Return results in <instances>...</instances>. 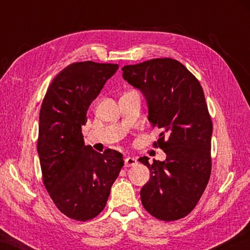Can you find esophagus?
I'll return each instance as SVG.
<instances>
[{"instance_id": "esophagus-1", "label": "esophagus", "mask_w": 250, "mask_h": 250, "mask_svg": "<svg viewBox=\"0 0 250 250\" xmlns=\"http://www.w3.org/2000/svg\"><path fill=\"white\" fill-rule=\"evenodd\" d=\"M137 164H138V161L135 158H130V156H128V158L125 159V167H134V166H137Z\"/></svg>"}]
</instances>
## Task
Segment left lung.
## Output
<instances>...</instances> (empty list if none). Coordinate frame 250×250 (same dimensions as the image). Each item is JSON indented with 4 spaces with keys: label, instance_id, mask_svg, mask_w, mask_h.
Listing matches in <instances>:
<instances>
[{
    "label": "left lung",
    "instance_id": "1",
    "mask_svg": "<svg viewBox=\"0 0 250 250\" xmlns=\"http://www.w3.org/2000/svg\"><path fill=\"white\" fill-rule=\"evenodd\" d=\"M125 78L145 95L149 120L160 130L154 147L167 154L163 162L139 159L150 170L140 192L142 205L160 221L183 218L193 210L211 171L213 124L200 82L173 58H154L122 67Z\"/></svg>",
    "mask_w": 250,
    "mask_h": 250
}]
</instances>
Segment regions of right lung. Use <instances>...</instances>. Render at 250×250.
<instances>
[{"label":"right lung","mask_w":250,"mask_h":250,"mask_svg":"<svg viewBox=\"0 0 250 250\" xmlns=\"http://www.w3.org/2000/svg\"><path fill=\"white\" fill-rule=\"evenodd\" d=\"M118 68L73 62L53 79L42 103L37 151L43 183L57 208L75 221L98 216L124 167L120 152L99 153L84 146L82 133L90 104Z\"/></svg>","instance_id":"right-lung-1"}]
</instances>
